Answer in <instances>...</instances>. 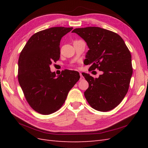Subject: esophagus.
<instances>
[{"label":"esophagus","instance_id":"34e87169","mask_svg":"<svg viewBox=\"0 0 148 148\" xmlns=\"http://www.w3.org/2000/svg\"><path fill=\"white\" fill-rule=\"evenodd\" d=\"M83 79H84V77L83 76L82 74L80 73V81H81V80H83Z\"/></svg>","mask_w":148,"mask_h":148}]
</instances>
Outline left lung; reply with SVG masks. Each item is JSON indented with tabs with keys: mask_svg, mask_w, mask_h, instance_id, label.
Masks as SVG:
<instances>
[{
	"mask_svg": "<svg viewBox=\"0 0 148 148\" xmlns=\"http://www.w3.org/2000/svg\"><path fill=\"white\" fill-rule=\"evenodd\" d=\"M72 32L88 46L84 63L91 65L89 71L97 69L103 72L98 78L82 74L89 84L84 97L94 109L111 111L120 103L129 88L133 72L129 49L118 34L102 28H79Z\"/></svg>",
	"mask_w": 148,
	"mask_h": 148,
	"instance_id": "left-lung-1",
	"label": "left lung"
}]
</instances>
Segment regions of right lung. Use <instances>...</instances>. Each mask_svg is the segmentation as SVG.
Segmentation results:
<instances>
[{
    "instance_id": "right-lung-1",
    "label": "right lung",
    "mask_w": 148,
    "mask_h": 148,
    "mask_svg": "<svg viewBox=\"0 0 148 148\" xmlns=\"http://www.w3.org/2000/svg\"><path fill=\"white\" fill-rule=\"evenodd\" d=\"M72 29L52 27L34 34L19 56V83L27 102L40 114L47 115L58 111L80 78L79 72L70 70L56 77L49 67L60 56L62 37Z\"/></svg>"
}]
</instances>
